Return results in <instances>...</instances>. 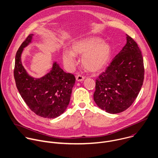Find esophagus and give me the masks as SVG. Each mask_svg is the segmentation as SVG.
Masks as SVG:
<instances>
[{"mask_svg": "<svg viewBox=\"0 0 158 158\" xmlns=\"http://www.w3.org/2000/svg\"><path fill=\"white\" fill-rule=\"evenodd\" d=\"M76 80H77L78 82H81V81H84V79H85V77H84V76H81V75H77V76H76Z\"/></svg>", "mask_w": 158, "mask_h": 158, "instance_id": "esophagus-1", "label": "esophagus"}]
</instances>
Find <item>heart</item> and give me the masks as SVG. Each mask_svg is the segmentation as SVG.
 Instances as JSON below:
<instances>
[{
	"mask_svg": "<svg viewBox=\"0 0 158 158\" xmlns=\"http://www.w3.org/2000/svg\"><path fill=\"white\" fill-rule=\"evenodd\" d=\"M112 54L111 46L103 40L94 36L80 39L74 42L70 50L64 49L63 60L64 64L73 68L76 63L77 55H81V64L88 71L95 73L106 66Z\"/></svg>",
	"mask_w": 158,
	"mask_h": 158,
	"instance_id": "b5f03b06",
	"label": "heart"
}]
</instances>
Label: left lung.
Instances as JSON below:
<instances>
[{"label":"left lung","instance_id":"8db88e82","mask_svg":"<svg viewBox=\"0 0 158 158\" xmlns=\"http://www.w3.org/2000/svg\"><path fill=\"white\" fill-rule=\"evenodd\" d=\"M144 73L141 52L134 40L127 35L125 46L95 80V103L109 114L127 110L141 89Z\"/></svg>","mask_w":158,"mask_h":158}]
</instances>
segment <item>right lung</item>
Segmentation results:
<instances>
[{"instance_id":"obj_1","label":"right lung","mask_w":158,"mask_h":158,"mask_svg":"<svg viewBox=\"0 0 158 158\" xmlns=\"http://www.w3.org/2000/svg\"><path fill=\"white\" fill-rule=\"evenodd\" d=\"M33 34L28 36L19 48L14 68L17 88L25 102L35 114L47 118H55L63 114L69 103L76 78L65 73L57 62L51 71L40 78L30 76L21 60L24 48L32 40Z\"/></svg>"}]
</instances>
